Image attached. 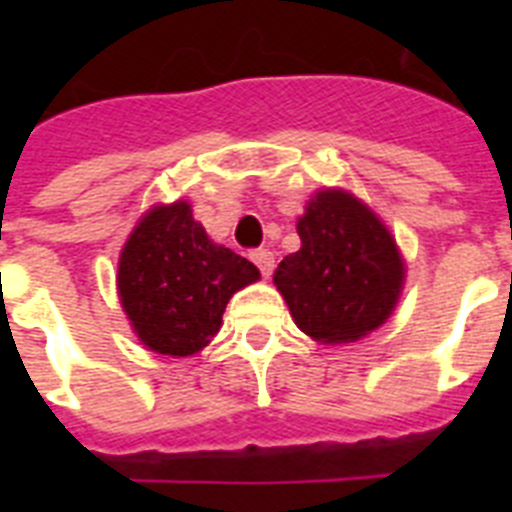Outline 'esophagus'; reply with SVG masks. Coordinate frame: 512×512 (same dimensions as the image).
<instances>
[{"mask_svg":"<svg viewBox=\"0 0 512 512\" xmlns=\"http://www.w3.org/2000/svg\"><path fill=\"white\" fill-rule=\"evenodd\" d=\"M249 257H252V263L260 268V273H263V276H271L273 263H276V260H273V252H268V249H255V252H252Z\"/></svg>","mask_w":512,"mask_h":512,"instance_id":"obj_1","label":"esophagus"}]
</instances>
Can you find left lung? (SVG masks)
<instances>
[{"label":"left lung","mask_w":512,"mask_h":512,"mask_svg":"<svg viewBox=\"0 0 512 512\" xmlns=\"http://www.w3.org/2000/svg\"><path fill=\"white\" fill-rule=\"evenodd\" d=\"M297 233L300 249L273 273L297 327L324 345L382 327L404 287V260L380 217L353 193L324 188L308 201Z\"/></svg>","instance_id":"obj_1"}]
</instances>
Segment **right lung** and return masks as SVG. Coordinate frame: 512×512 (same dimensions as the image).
<instances>
[{"label":"right lung","mask_w":512,"mask_h":512,"mask_svg":"<svg viewBox=\"0 0 512 512\" xmlns=\"http://www.w3.org/2000/svg\"><path fill=\"white\" fill-rule=\"evenodd\" d=\"M260 271L209 239L191 204H159L140 217L116 273L135 335L162 356H193L223 327V311Z\"/></svg>","instance_id":"obj_1"}]
</instances>
